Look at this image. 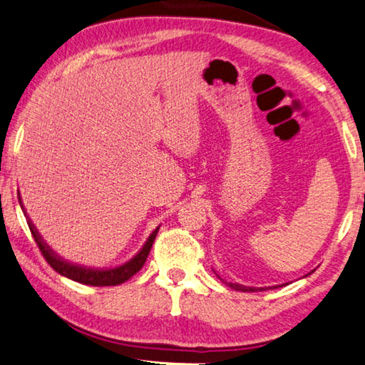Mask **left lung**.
I'll return each instance as SVG.
<instances>
[{"label": "left lung", "mask_w": 365, "mask_h": 365, "mask_svg": "<svg viewBox=\"0 0 365 365\" xmlns=\"http://www.w3.org/2000/svg\"><path fill=\"white\" fill-rule=\"evenodd\" d=\"M217 277H218V274H217ZM306 277H307V274H306ZM220 279H222V278H220ZM228 286H230V288H232V289L242 291V292H257V291L268 289V288H250V286H242V284H237V283H228ZM273 288H277V286H273Z\"/></svg>", "instance_id": "8db88e82"}]
</instances>
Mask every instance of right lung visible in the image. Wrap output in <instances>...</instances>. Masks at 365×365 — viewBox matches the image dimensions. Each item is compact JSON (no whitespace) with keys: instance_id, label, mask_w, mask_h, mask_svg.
<instances>
[{"instance_id":"right-lung-1","label":"right lung","mask_w":365,"mask_h":365,"mask_svg":"<svg viewBox=\"0 0 365 365\" xmlns=\"http://www.w3.org/2000/svg\"><path fill=\"white\" fill-rule=\"evenodd\" d=\"M17 197H19L21 207L24 208L19 192H17ZM24 213H26V217H27L26 210H24ZM27 225L32 231V236L35 239V242H37L38 249L41 250L45 260L50 264L53 270L58 272L59 274H63V277H66V278L73 279V282L82 283V284H91V286H116V284L128 282L130 277H134V274L143 267V264H145L147 255H148V252H150L152 244L155 241V237H157V232L160 230V226L158 228H155V231L150 236H148V239L142 246V249L133 257V259L128 260L126 264L113 267V268H92V267L77 265V264H73V262L64 260L63 257H59L55 250H53L43 241V237L40 236V232L37 231V228H35L29 217H27Z\"/></svg>"}]
</instances>
